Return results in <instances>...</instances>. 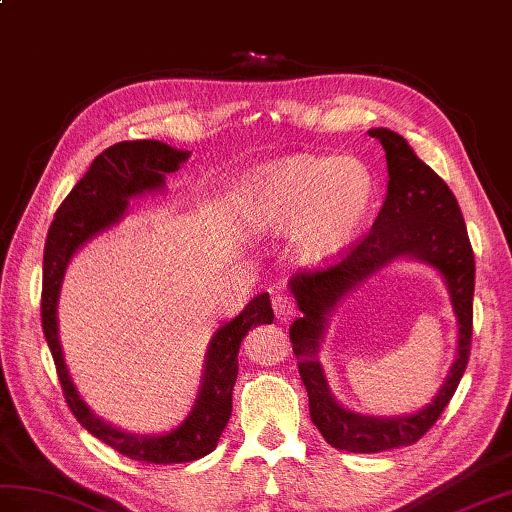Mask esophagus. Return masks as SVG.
<instances>
[{
    "instance_id": "1",
    "label": "esophagus",
    "mask_w": 512,
    "mask_h": 512,
    "mask_svg": "<svg viewBox=\"0 0 512 512\" xmlns=\"http://www.w3.org/2000/svg\"><path fill=\"white\" fill-rule=\"evenodd\" d=\"M272 307H275V314L281 323H288L292 316H296V307H294L292 299L283 292H277L275 296H272Z\"/></svg>"
}]
</instances>
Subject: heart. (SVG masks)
Listing matches in <instances>:
<instances>
[{
    "mask_svg": "<svg viewBox=\"0 0 512 512\" xmlns=\"http://www.w3.org/2000/svg\"><path fill=\"white\" fill-rule=\"evenodd\" d=\"M373 202V176L353 157H299L259 168L240 187L246 224L255 233L288 231L292 255L327 266L358 242Z\"/></svg>",
    "mask_w": 512,
    "mask_h": 512,
    "instance_id": "obj_1",
    "label": "heart"
}]
</instances>
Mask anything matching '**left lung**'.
Returning <instances> with one entry per match:
<instances>
[{
    "instance_id": "1",
    "label": "left lung",
    "mask_w": 512,
    "mask_h": 512,
    "mask_svg": "<svg viewBox=\"0 0 512 512\" xmlns=\"http://www.w3.org/2000/svg\"><path fill=\"white\" fill-rule=\"evenodd\" d=\"M386 152L388 189L382 209L364 240L340 264L299 272L288 283L303 312L290 327L299 373L310 397V417L325 441L351 454H377L417 443L454 397L469 362L473 329L475 261L456 196L395 130L371 128ZM395 260H419L444 277L459 323V349L437 397L417 413L375 418L349 411L328 388L319 364L328 316L339 303Z\"/></svg>"
}]
</instances>
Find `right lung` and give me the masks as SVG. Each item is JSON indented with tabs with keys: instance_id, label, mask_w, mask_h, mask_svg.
Listing matches in <instances>:
<instances>
[{
	"instance_id": "right-lung-1",
	"label": "right lung",
	"mask_w": 512,
	"mask_h": 512,
	"mask_svg": "<svg viewBox=\"0 0 512 512\" xmlns=\"http://www.w3.org/2000/svg\"><path fill=\"white\" fill-rule=\"evenodd\" d=\"M189 154H192L189 150L172 148L157 139L122 141L106 148L58 207L52 227L47 231L43 253V334L52 351L67 406L78 423L102 443L128 458L154 462V465L198 460L216 449L231 419L240 344L253 327L270 325L275 318L268 292L257 294L244 307V312L216 329L207 347L194 408L189 410L185 421L161 434L122 430L98 417L80 397L69 377L61 338H58V299H61L65 272L80 248L93 237L117 227L128 216L130 198L163 192L165 176L181 170Z\"/></svg>"
}]
</instances>
